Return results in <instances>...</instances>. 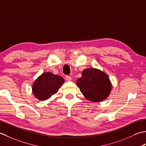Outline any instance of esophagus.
<instances>
[{"label":"esophagus","mask_w":146,"mask_h":146,"mask_svg":"<svg viewBox=\"0 0 146 146\" xmlns=\"http://www.w3.org/2000/svg\"><path fill=\"white\" fill-rule=\"evenodd\" d=\"M65 79H66L67 81H70L71 80H72V78H71V77L69 76H65Z\"/></svg>","instance_id":"1"}]
</instances>
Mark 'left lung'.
Instances as JSON below:
<instances>
[{
  "label": "left lung",
  "mask_w": 146,
  "mask_h": 146,
  "mask_svg": "<svg viewBox=\"0 0 146 146\" xmlns=\"http://www.w3.org/2000/svg\"><path fill=\"white\" fill-rule=\"evenodd\" d=\"M76 84L86 99L93 102L106 99L111 90V83L108 75L94 68L83 70L82 77L77 80Z\"/></svg>",
  "instance_id": "obj_1"
}]
</instances>
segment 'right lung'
<instances>
[{
	"instance_id": "add662e5",
	"label": "right lung",
	"mask_w": 146,
	"mask_h": 146,
	"mask_svg": "<svg viewBox=\"0 0 146 146\" xmlns=\"http://www.w3.org/2000/svg\"><path fill=\"white\" fill-rule=\"evenodd\" d=\"M64 79L58 75L44 72L36 79L32 86L33 93L40 101L48 100L58 92L64 84Z\"/></svg>"
}]
</instances>
